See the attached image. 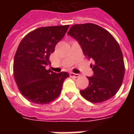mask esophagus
<instances>
[{"label": "esophagus", "mask_w": 134, "mask_h": 134, "mask_svg": "<svg viewBox=\"0 0 134 134\" xmlns=\"http://www.w3.org/2000/svg\"><path fill=\"white\" fill-rule=\"evenodd\" d=\"M69 75H70V76H71V77L78 78L80 76V75L79 74H74V73H73V72H70V73H69Z\"/></svg>", "instance_id": "obj_1"}]
</instances>
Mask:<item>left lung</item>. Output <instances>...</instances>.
<instances>
[{"label": "left lung", "instance_id": "obj_1", "mask_svg": "<svg viewBox=\"0 0 134 134\" xmlns=\"http://www.w3.org/2000/svg\"><path fill=\"white\" fill-rule=\"evenodd\" d=\"M77 41L84 55L93 60V76L88 77V88L81 94L92 103H102L113 97L122 83L125 63L115 39L107 30L93 24H76L67 32Z\"/></svg>", "mask_w": 134, "mask_h": 134}]
</instances>
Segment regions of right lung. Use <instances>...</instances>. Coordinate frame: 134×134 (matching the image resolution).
<instances>
[{
  "label": "right lung",
  "mask_w": 134,
  "mask_h": 134,
  "mask_svg": "<svg viewBox=\"0 0 134 134\" xmlns=\"http://www.w3.org/2000/svg\"><path fill=\"white\" fill-rule=\"evenodd\" d=\"M69 25L41 27L22 39L14 55V77L24 97L37 104L53 102L61 92L67 72L55 73L46 66Z\"/></svg>",
  "instance_id": "1"
}]
</instances>
